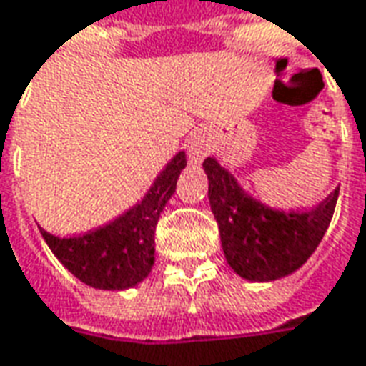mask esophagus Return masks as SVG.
Listing matches in <instances>:
<instances>
[{"label": "esophagus", "mask_w": 366, "mask_h": 366, "mask_svg": "<svg viewBox=\"0 0 366 366\" xmlns=\"http://www.w3.org/2000/svg\"><path fill=\"white\" fill-rule=\"evenodd\" d=\"M186 149H188V154H190L192 164H199L202 160L206 159L207 151H209L206 137L202 133H192L188 137V141H186Z\"/></svg>", "instance_id": "1"}]
</instances>
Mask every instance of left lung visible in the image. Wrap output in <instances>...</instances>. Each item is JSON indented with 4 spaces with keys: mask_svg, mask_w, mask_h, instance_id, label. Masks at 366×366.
<instances>
[{
    "mask_svg": "<svg viewBox=\"0 0 366 366\" xmlns=\"http://www.w3.org/2000/svg\"><path fill=\"white\" fill-rule=\"evenodd\" d=\"M204 170L225 261L241 278L272 282L296 272L314 254L330 227L339 188L312 209L286 212L249 194L214 157L204 160Z\"/></svg>",
    "mask_w": 366,
    "mask_h": 366,
    "instance_id": "8db88e82",
    "label": "left lung"
}]
</instances>
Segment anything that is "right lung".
Returning <instances> with one entry per match:
<instances>
[{"label":"right lung","mask_w":366,"mask_h":366,"mask_svg":"<svg viewBox=\"0 0 366 366\" xmlns=\"http://www.w3.org/2000/svg\"><path fill=\"white\" fill-rule=\"evenodd\" d=\"M184 167L186 152H176L135 206L90 233L59 237L39 227L41 235L54 257L80 282L97 290L133 288L151 274L154 229Z\"/></svg>","instance_id":"obj_1"}]
</instances>
